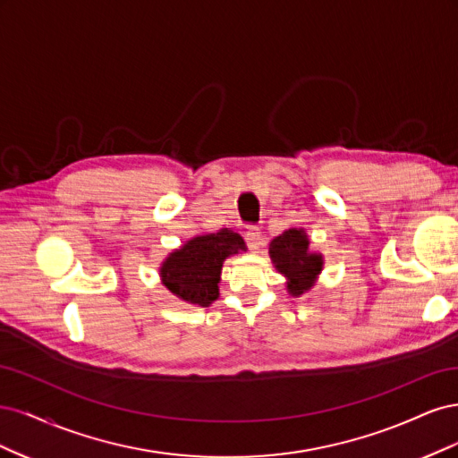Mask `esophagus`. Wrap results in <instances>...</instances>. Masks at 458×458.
<instances>
[{"instance_id":"1","label":"esophagus","mask_w":458,"mask_h":458,"mask_svg":"<svg viewBox=\"0 0 458 458\" xmlns=\"http://www.w3.org/2000/svg\"><path fill=\"white\" fill-rule=\"evenodd\" d=\"M244 239H246L248 248H250L252 252H256L258 248H259V244H261V231H259V227H256V225L248 227L246 233H244Z\"/></svg>"}]
</instances>
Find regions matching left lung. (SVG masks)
Returning <instances> with one entry per match:
<instances>
[{"label":"left lung","mask_w":458,"mask_h":458,"mask_svg":"<svg viewBox=\"0 0 458 458\" xmlns=\"http://www.w3.org/2000/svg\"><path fill=\"white\" fill-rule=\"evenodd\" d=\"M269 256L276 271L286 276L290 296H301L315 284L323 271V256L310 250V239L303 229H286L269 244Z\"/></svg>","instance_id":"left-lung-1"}]
</instances>
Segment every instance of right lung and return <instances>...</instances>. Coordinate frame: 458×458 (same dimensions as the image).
Here are the masks:
<instances>
[{
    "label": "right lung",
    "instance_id": "obj_1",
    "mask_svg": "<svg viewBox=\"0 0 458 458\" xmlns=\"http://www.w3.org/2000/svg\"><path fill=\"white\" fill-rule=\"evenodd\" d=\"M244 250L241 234L229 229L199 234L162 261V284L185 303L208 308L219 296L217 283L224 261Z\"/></svg>",
    "mask_w": 458,
    "mask_h": 458
}]
</instances>
